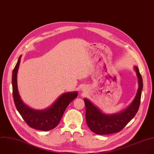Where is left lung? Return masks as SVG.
I'll list each match as a JSON object with an SVG mask.
<instances>
[{"instance_id": "obj_1", "label": "left lung", "mask_w": 154, "mask_h": 154, "mask_svg": "<svg viewBox=\"0 0 154 154\" xmlns=\"http://www.w3.org/2000/svg\"><path fill=\"white\" fill-rule=\"evenodd\" d=\"M138 78V88L132 103L125 109L116 114H107L94 105L91 101L85 98L86 107V120L89 129L98 135H106L118 132L134 117L140 104L143 80L138 68L134 66Z\"/></svg>"}]
</instances>
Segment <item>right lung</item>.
I'll list each match as a JSON object with an SVG mask.
<instances>
[{"label": "right lung", "mask_w": 154, "mask_h": 154, "mask_svg": "<svg viewBox=\"0 0 154 154\" xmlns=\"http://www.w3.org/2000/svg\"><path fill=\"white\" fill-rule=\"evenodd\" d=\"M22 56H20L12 74L13 95L17 110L27 125L34 129L48 131L56 128L71 102L78 95L77 91L62 94L51 106L46 109H34L26 105L22 100L17 88V75Z\"/></svg>", "instance_id": "obj_1"}]
</instances>
